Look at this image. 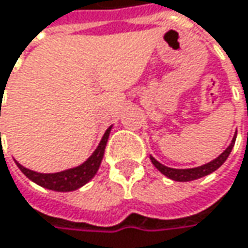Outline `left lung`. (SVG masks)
I'll return each instance as SVG.
<instances>
[{
    "instance_id": "8db88e82",
    "label": "left lung",
    "mask_w": 248,
    "mask_h": 248,
    "mask_svg": "<svg viewBox=\"0 0 248 248\" xmlns=\"http://www.w3.org/2000/svg\"><path fill=\"white\" fill-rule=\"evenodd\" d=\"M235 138H237V135H234V138H232L231 143L228 145V148L224 151L223 154H221L218 158H216L214 161H211V162H208V164H204V165H201V167H197V168H189V170H175V168H170V167L162 165V164H161V162H158L154 156H151V161H152V164L155 165V168H156L159 172L164 173V175H165V176H168L170 179L179 181V182L194 181V179L202 178V176H205V175H210L211 172L217 171V170L223 165L224 162H225V159L228 158V155H230V152H231V149H232L234 143H235Z\"/></svg>"
}]
</instances>
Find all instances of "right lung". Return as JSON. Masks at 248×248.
Here are the masks:
<instances>
[{
	"label": "right lung",
	"instance_id": "right-lung-1",
	"mask_svg": "<svg viewBox=\"0 0 248 248\" xmlns=\"http://www.w3.org/2000/svg\"><path fill=\"white\" fill-rule=\"evenodd\" d=\"M110 129H112V126L108 127V130L105 132L99 146L90 155V158L76 168H70V170L56 173H40L25 168L21 164H18L17 161H16V164L28 179L38 184L40 186H44V188L53 189V191H59V192L75 191V189H78L80 186H83L84 184H87L97 172L100 162L103 159V154H105V148H106V143L109 139Z\"/></svg>",
	"mask_w": 248,
	"mask_h": 248
}]
</instances>
